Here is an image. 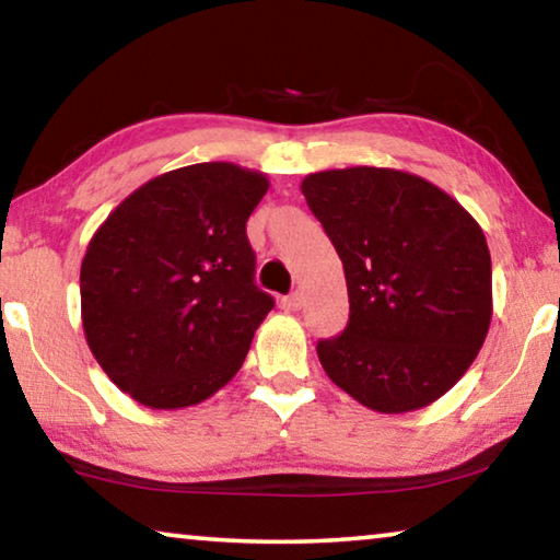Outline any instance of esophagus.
<instances>
[{
  "label": "esophagus",
  "mask_w": 560,
  "mask_h": 560,
  "mask_svg": "<svg viewBox=\"0 0 560 560\" xmlns=\"http://www.w3.org/2000/svg\"><path fill=\"white\" fill-rule=\"evenodd\" d=\"M302 304H304V296L299 294V291H291L289 296L281 299L283 312H299V308H302Z\"/></svg>",
  "instance_id": "esophagus-1"
}]
</instances>
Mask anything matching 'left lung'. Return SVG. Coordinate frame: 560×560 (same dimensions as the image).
I'll return each instance as SVG.
<instances>
[{"mask_svg":"<svg viewBox=\"0 0 560 560\" xmlns=\"http://www.w3.org/2000/svg\"><path fill=\"white\" fill-rule=\"evenodd\" d=\"M302 194L345 264L349 324L316 354L334 385L382 415L422 410L475 362L493 316L486 233L415 173H308Z\"/></svg>","mask_w":560,"mask_h":560,"instance_id":"8db88e82","label":"left lung"}]
</instances>
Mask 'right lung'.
<instances>
[{
    "instance_id": "right-lung-1",
    "label": "right lung",
    "mask_w": 560,
    "mask_h": 560,
    "mask_svg": "<svg viewBox=\"0 0 560 560\" xmlns=\"http://www.w3.org/2000/svg\"><path fill=\"white\" fill-rule=\"evenodd\" d=\"M261 171L196 163L155 175L90 238L80 266L88 347L150 410L194 407L226 387L273 308L256 289L246 221Z\"/></svg>"
}]
</instances>
